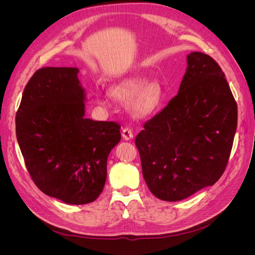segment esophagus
I'll list each match as a JSON object with an SVG mask.
<instances>
[{
    "mask_svg": "<svg viewBox=\"0 0 255 255\" xmlns=\"http://www.w3.org/2000/svg\"><path fill=\"white\" fill-rule=\"evenodd\" d=\"M122 137H123V139H125V140L133 139L134 135H133L132 129H130L129 128H123L122 129Z\"/></svg>",
    "mask_w": 255,
    "mask_h": 255,
    "instance_id": "esophagus-1",
    "label": "esophagus"
}]
</instances>
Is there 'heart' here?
Instances as JSON below:
<instances>
[{
    "mask_svg": "<svg viewBox=\"0 0 255 255\" xmlns=\"http://www.w3.org/2000/svg\"><path fill=\"white\" fill-rule=\"evenodd\" d=\"M110 94L116 101L128 103L130 111L138 117H148L155 113L161 104L164 91L158 82L152 81L142 74L133 75L113 85ZM97 102L104 107H109L112 98L109 95L100 96Z\"/></svg>",
    "mask_w": 255,
    "mask_h": 255,
    "instance_id": "obj_1",
    "label": "heart"
}]
</instances>
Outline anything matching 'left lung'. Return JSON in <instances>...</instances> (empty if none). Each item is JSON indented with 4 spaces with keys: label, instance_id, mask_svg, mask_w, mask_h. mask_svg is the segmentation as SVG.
I'll return each instance as SVG.
<instances>
[{
    "label": "left lung",
    "instance_id": "obj_1",
    "mask_svg": "<svg viewBox=\"0 0 255 255\" xmlns=\"http://www.w3.org/2000/svg\"><path fill=\"white\" fill-rule=\"evenodd\" d=\"M225 76L211 56L191 52L177 95L137 135L143 179L156 198L181 201L225 171L237 127Z\"/></svg>",
    "mask_w": 255,
    "mask_h": 255
}]
</instances>
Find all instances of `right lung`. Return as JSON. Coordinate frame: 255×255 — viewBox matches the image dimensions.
Returning <instances> with one entry per match:
<instances>
[{"mask_svg": "<svg viewBox=\"0 0 255 255\" xmlns=\"http://www.w3.org/2000/svg\"><path fill=\"white\" fill-rule=\"evenodd\" d=\"M79 69L45 67L23 91L16 134L36 186L68 204L94 202L107 175V157L121 139L113 121L85 118Z\"/></svg>", "mask_w": 255, "mask_h": 255, "instance_id": "right-lung-1", "label": "right lung"}]
</instances>
